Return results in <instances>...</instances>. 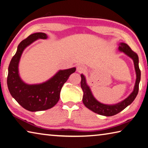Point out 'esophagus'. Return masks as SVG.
<instances>
[{"label": "esophagus", "instance_id": "34e87169", "mask_svg": "<svg viewBox=\"0 0 148 148\" xmlns=\"http://www.w3.org/2000/svg\"><path fill=\"white\" fill-rule=\"evenodd\" d=\"M77 71L79 73H83V72H87V68L83 65H79L77 66Z\"/></svg>", "mask_w": 148, "mask_h": 148}]
</instances>
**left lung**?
<instances>
[{"label": "left lung", "mask_w": 148, "mask_h": 148, "mask_svg": "<svg viewBox=\"0 0 148 148\" xmlns=\"http://www.w3.org/2000/svg\"><path fill=\"white\" fill-rule=\"evenodd\" d=\"M119 51L123 52L128 57L131 58L133 61L134 66L136 72V82L134 87L133 92H131L128 97L126 98L119 103L112 105L104 104L98 101L93 96L89 86L87 85L86 82V78L84 75L81 74L82 81L81 87L83 92V102L86 107L91 110L94 112H96L98 114L103 115L106 116H111L113 115L119 113L120 111L126 108L128 106L132 103L135 100L138 92L139 83L140 81V71L138 66V56L135 52L131 49V48L127 44L124 42H120L119 47Z\"/></svg>", "instance_id": "left-lung-1"}]
</instances>
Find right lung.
<instances>
[{
  "label": "right lung",
  "mask_w": 148,
  "mask_h": 148,
  "mask_svg": "<svg viewBox=\"0 0 148 148\" xmlns=\"http://www.w3.org/2000/svg\"><path fill=\"white\" fill-rule=\"evenodd\" d=\"M47 37L46 34L38 32L24 39L18 45L17 52L8 67L7 84L11 95L23 108L29 111H45L54 106L60 100L64 83L76 71V67L60 70L50 79L39 84H27L21 79L18 74V63L24 50L37 39H46Z\"/></svg>",
  "instance_id": "1"
}]
</instances>
